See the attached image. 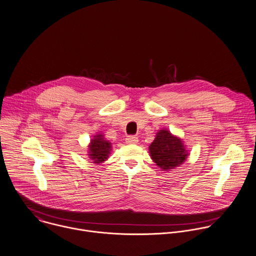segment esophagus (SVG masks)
Listing matches in <instances>:
<instances>
[{
    "instance_id": "34e87169",
    "label": "esophagus",
    "mask_w": 256,
    "mask_h": 256,
    "mask_svg": "<svg viewBox=\"0 0 256 256\" xmlns=\"http://www.w3.org/2000/svg\"><path fill=\"white\" fill-rule=\"evenodd\" d=\"M126 143L127 144H137L138 143V138L135 136H128L126 138Z\"/></svg>"
}]
</instances>
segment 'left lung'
<instances>
[{"instance_id":"left-lung-1","label":"left lung","mask_w":256,"mask_h":256,"mask_svg":"<svg viewBox=\"0 0 256 256\" xmlns=\"http://www.w3.org/2000/svg\"><path fill=\"white\" fill-rule=\"evenodd\" d=\"M149 153L153 162L162 170L180 167L190 156V150L182 139L172 134L166 128L156 133L154 141L149 146Z\"/></svg>"}]
</instances>
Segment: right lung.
Returning a JSON list of instances; mask_svg holds the SVG:
<instances>
[{"instance_id": "right-lung-1", "label": "right lung", "mask_w": 256, "mask_h": 256, "mask_svg": "<svg viewBox=\"0 0 256 256\" xmlns=\"http://www.w3.org/2000/svg\"><path fill=\"white\" fill-rule=\"evenodd\" d=\"M111 150L112 144L105 139L103 134L97 133L90 140L87 155L94 164L98 165L105 162L109 158Z\"/></svg>"}]
</instances>
